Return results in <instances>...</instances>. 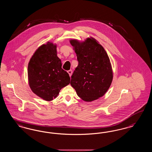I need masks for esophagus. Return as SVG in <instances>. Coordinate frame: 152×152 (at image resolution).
Wrapping results in <instances>:
<instances>
[{"label":"esophagus","instance_id":"1","mask_svg":"<svg viewBox=\"0 0 152 152\" xmlns=\"http://www.w3.org/2000/svg\"><path fill=\"white\" fill-rule=\"evenodd\" d=\"M68 72V73L69 74V76L71 77V76H72V71L71 70V69H70V70H69V71H67Z\"/></svg>","mask_w":152,"mask_h":152}]
</instances>
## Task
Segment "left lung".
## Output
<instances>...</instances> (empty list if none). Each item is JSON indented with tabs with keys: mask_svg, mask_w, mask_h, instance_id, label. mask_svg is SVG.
<instances>
[{
	"mask_svg": "<svg viewBox=\"0 0 152 152\" xmlns=\"http://www.w3.org/2000/svg\"><path fill=\"white\" fill-rule=\"evenodd\" d=\"M69 42L79 61L70 84L83 101L98 99L108 91L113 79L109 56L103 46L91 37L84 41L70 39Z\"/></svg>",
	"mask_w": 152,
	"mask_h": 152,
	"instance_id": "left-lung-1",
	"label": "left lung"
}]
</instances>
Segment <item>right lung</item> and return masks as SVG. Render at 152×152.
I'll use <instances>...</instances> for the list:
<instances>
[{
    "label": "right lung",
    "instance_id": "obj_1",
    "mask_svg": "<svg viewBox=\"0 0 152 152\" xmlns=\"http://www.w3.org/2000/svg\"><path fill=\"white\" fill-rule=\"evenodd\" d=\"M57 45L48 42L37 49L28 63V83L31 91L39 97L51 101L61 89L70 83L69 74L61 68L57 56Z\"/></svg>",
    "mask_w": 152,
    "mask_h": 152
}]
</instances>
